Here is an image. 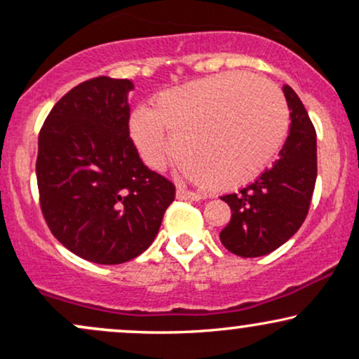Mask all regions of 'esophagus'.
Wrapping results in <instances>:
<instances>
[{
  "instance_id": "esophagus-1",
  "label": "esophagus",
  "mask_w": 359,
  "mask_h": 359,
  "mask_svg": "<svg viewBox=\"0 0 359 359\" xmlns=\"http://www.w3.org/2000/svg\"><path fill=\"white\" fill-rule=\"evenodd\" d=\"M177 199L201 201V199H203V196H201V194H197V192L187 191V189H184V187H177Z\"/></svg>"
}]
</instances>
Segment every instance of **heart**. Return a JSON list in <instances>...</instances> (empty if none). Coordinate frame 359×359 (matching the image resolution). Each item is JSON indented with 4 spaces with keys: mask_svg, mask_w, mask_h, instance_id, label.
<instances>
[{
    "mask_svg": "<svg viewBox=\"0 0 359 359\" xmlns=\"http://www.w3.org/2000/svg\"><path fill=\"white\" fill-rule=\"evenodd\" d=\"M288 125L287 101L273 82L228 72L165 90L151 111L131 114L130 131L150 167L162 168L177 151L189 177L228 191L270 165Z\"/></svg>",
    "mask_w": 359,
    "mask_h": 359,
    "instance_id": "1",
    "label": "heart"
}]
</instances>
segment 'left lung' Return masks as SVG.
I'll return each mask as SVG.
<instances>
[{
	"label": "left lung",
	"mask_w": 359,
	"mask_h": 359,
	"mask_svg": "<svg viewBox=\"0 0 359 359\" xmlns=\"http://www.w3.org/2000/svg\"><path fill=\"white\" fill-rule=\"evenodd\" d=\"M283 94L292 123L278 160L240 192L221 197L231 208V221L219 240L226 250L243 258L269 255L290 240L306 219L314 194V125L290 86H283Z\"/></svg>",
	"instance_id": "8db88e82"
}]
</instances>
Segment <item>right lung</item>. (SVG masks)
<instances>
[{
    "mask_svg": "<svg viewBox=\"0 0 359 359\" xmlns=\"http://www.w3.org/2000/svg\"><path fill=\"white\" fill-rule=\"evenodd\" d=\"M133 82L101 76L69 90L39 135L36 184L53 236L100 265L142 255L155 240L175 185L143 165L130 138Z\"/></svg>",
    "mask_w": 359,
    "mask_h": 359,
    "instance_id": "right-lung-1",
    "label": "right lung"
}]
</instances>
